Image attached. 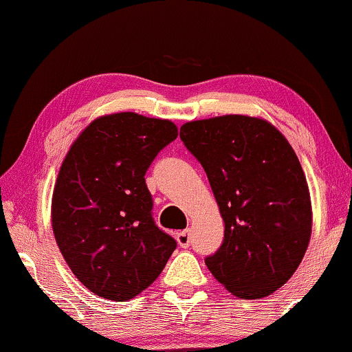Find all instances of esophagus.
I'll return each instance as SVG.
<instances>
[{
    "label": "esophagus",
    "mask_w": 352,
    "mask_h": 352,
    "mask_svg": "<svg viewBox=\"0 0 352 352\" xmlns=\"http://www.w3.org/2000/svg\"><path fill=\"white\" fill-rule=\"evenodd\" d=\"M175 239L179 245L184 247V249L190 247V230H180V232H177Z\"/></svg>",
    "instance_id": "esophagus-1"
}]
</instances>
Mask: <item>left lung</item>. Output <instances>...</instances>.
<instances>
[{
	"label": "left lung",
	"instance_id": "8db88e82",
	"mask_svg": "<svg viewBox=\"0 0 352 352\" xmlns=\"http://www.w3.org/2000/svg\"><path fill=\"white\" fill-rule=\"evenodd\" d=\"M180 138L206 170L226 223L208 270L241 299L272 294L311 239V195L296 152L272 123L247 115L187 122Z\"/></svg>",
	"mask_w": 352,
	"mask_h": 352
}]
</instances>
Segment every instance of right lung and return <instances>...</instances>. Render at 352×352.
<instances>
[{
  "label": "right lung",
  "instance_id": "1",
  "mask_svg": "<svg viewBox=\"0 0 352 352\" xmlns=\"http://www.w3.org/2000/svg\"><path fill=\"white\" fill-rule=\"evenodd\" d=\"M179 135L170 120L133 111L94 120L61 164L52 226L76 279L105 299L123 302L160 276L175 239L155 226L145 173Z\"/></svg>",
  "mask_w": 352,
  "mask_h": 352
}]
</instances>
